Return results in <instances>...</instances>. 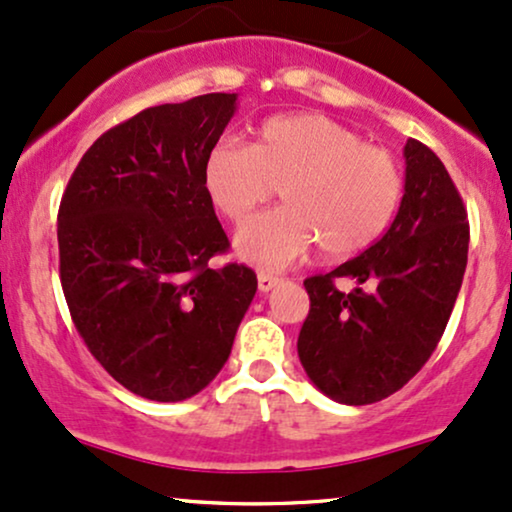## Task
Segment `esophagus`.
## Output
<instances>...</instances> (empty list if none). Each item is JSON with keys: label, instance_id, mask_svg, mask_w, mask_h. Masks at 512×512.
I'll list each match as a JSON object with an SVG mask.
<instances>
[{"label": "esophagus", "instance_id": "34e87169", "mask_svg": "<svg viewBox=\"0 0 512 512\" xmlns=\"http://www.w3.org/2000/svg\"><path fill=\"white\" fill-rule=\"evenodd\" d=\"M281 279L279 276H274V274H267V272H260L257 274V286H260V291L262 293H269L272 291V288L276 286V283H279Z\"/></svg>", "mask_w": 512, "mask_h": 512}]
</instances>
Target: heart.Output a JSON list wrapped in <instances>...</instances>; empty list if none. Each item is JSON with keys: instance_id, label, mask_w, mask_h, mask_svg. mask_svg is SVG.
Instances as JSON below:
<instances>
[{"instance_id": "1", "label": "heart", "mask_w": 512, "mask_h": 512, "mask_svg": "<svg viewBox=\"0 0 512 512\" xmlns=\"http://www.w3.org/2000/svg\"><path fill=\"white\" fill-rule=\"evenodd\" d=\"M403 186L389 150L324 114L274 116L250 145L217 140L202 162V188L231 224H243L281 188L286 207L236 236L238 255L267 272L291 267L317 243L326 257L369 248L396 217Z\"/></svg>"}]
</instances>
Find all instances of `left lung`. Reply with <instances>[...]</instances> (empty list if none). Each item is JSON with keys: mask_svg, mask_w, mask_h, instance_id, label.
<instances>
[{"mask_svg": "<svg viewBox=\"0 0 512 512\" xmlns=\"http://www.w3.org/2000/svg\"><path fill=\"white\" fill-rule=\"evenodd\" d=\"M403 155L405 193L389 231L334 272L305 279L310 312L298 355L336 403H377L403 389L439 346L463 286V197L420 140H408ZM338 278H353L354 291L338 292Z\"/></svg>", "mask_w": 512, "mask_h": 512, "instance_id": "obj_1", "label": "left lung"}]
</instances>
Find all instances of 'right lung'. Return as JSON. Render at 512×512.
Here are the masks:
<instances>
[{
  "mask_svg": "<svg viewBox=\"0 0 512 512\" xmlns=\"http://www.w3.org/2000/svg\"><path fill=\"white\" fill-rule=\"evenodd\" d=\"M236 92L143 109L102 133L61 195L59 279L80 338L135 396L176 403L229 360L255 298L202 188V162Z\"/></svg>",
  "mask_w": 512,
  "mask_h": 512,
  "instance_id": "1",
  "label": "right lung"
}]
</instances>
